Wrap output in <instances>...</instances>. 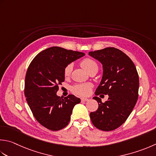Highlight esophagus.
Listing matches in <instances>:
<instances>
[{"label":"esophagus","mask_w":156,"mask_h":156,"mask_svg":"<svg viewBox=\"0 0 156 156\" xmlns=\"http://www.w3.org/2000/svg\"><path fill=\"white\" fill-rule=\"evenodd\" d=\"M88 100V98H87V97H82L81 101H87Z\"/></svg>","instance_id":"34e87169"}]
</instances>
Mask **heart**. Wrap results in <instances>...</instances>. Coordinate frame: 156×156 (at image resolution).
<instances>
[{
	"instance_id": "heart-1",
	"label": "heart",
	"mask_w": 156,
	"mask_h": 156,
	"mask_svg": "<svg viewBox=\"0 0 156 156\" xmlns=\"http://www.w3.org/2000/svg\"><path fill=\"white\" fill-rule=\"evenodd\" d=\"M80 65L82 68H83L84 70H86L88 72L91 68H93L94 66H97L96 62L93 61V59H89V58H86V59H83L80 63ZM72 69V66L71 64L67 66L65 69H64V76L66 77H68V76L70 74ZM91 88V85L89 83H80V84H77L74 85V87H72V92L78 94V95L80 96H85L88 94L90 93Z\"/></svg>"
}]
</instances>
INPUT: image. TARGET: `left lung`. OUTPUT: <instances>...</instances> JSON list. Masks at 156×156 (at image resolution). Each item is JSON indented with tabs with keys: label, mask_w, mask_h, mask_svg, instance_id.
I'll use <instances>...</instances> for the list:
<instances>
[{
	"label": "left lung",
	"mask_w": 156,
	"mask_h": 156,
	"mask_svg": "<svg viewBox=\"0 0 156 156\" xmlns=\"http://www.w3.org/2000/svg\"><path fill=\"white\" fill-rule=\"evenodd\" d=\"M88 55L103 66L101 80L94 94L109 96L105 103L98 97H93L99 108L90 113V120L99 130H115L129 118L138 99L139 79L136 67L126 54L114 47L90 51Z\"/></svg>",
	"instance_id": "obj_1"
}]
</instances>
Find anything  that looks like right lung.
Here are the masks:
<instances>
[{
	"mask_svg": "<svg viewBox=\"0 0 156 156\" xmlns=\"http://www.w3.org/2000/svg\"><path fill=\"white\" fill-rule=\"evenodd\" d=\"M84 55L81 52L52 47L39 53L27 68L24 90L27 103L36 120L48 130L65 128L74 107L80 103L74 94L63 98L57 92L65 80L66 67Z\"/></svg>",
	"mask_w": 156,
	"mask_h": 156,
	"instance_id": "add662e5",
	"label": "right lung"
}]
</instances>
